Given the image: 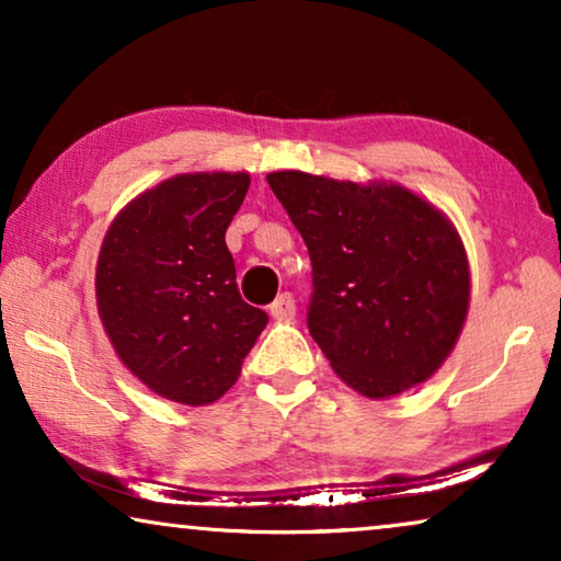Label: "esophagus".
<instances>
[{"mask_svg":"<svg viewBox=\"0 0 561 561\" xmlns=\"http://www.w3.org/2000/svg\"><path fill=\"white\" fill-rule=\"evenodd\" d=\"M271 317L275 321H290L296 317V301L290 294H280L275 301L271 304Z\"/></svg>","mask_w":561,"mask_h":561,"instance_id":"esophagus-1","label":"esophagus"}]
</instances>
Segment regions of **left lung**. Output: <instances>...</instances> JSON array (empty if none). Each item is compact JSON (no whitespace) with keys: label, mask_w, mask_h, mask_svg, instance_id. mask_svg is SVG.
<instances>
[{"label":"left lung","mask_w":561,"mask_h":561,"mask_svg":"<svg viewBox=\"0 0 561 561\" xmlns=\"http://www.w3.org/2000/svg\"><path fill=\"white\" fill-rule=\"evenodd\" d=\"M313 267L309 332L332 370L382 401L432 378L470 309V263L447 214L393 181L267 173Z\"/></svg>","instance_id":"left-lung-1"}]
</instances>
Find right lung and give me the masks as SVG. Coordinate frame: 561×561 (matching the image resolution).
Returning a JSON list of instances; mask_svg holds the SVG:
<instances>
[{"label":"right lung","mask_w":561,"mask_h":561,"mask_svg":"<svg viewBox=\"0 0 561 561\" xmlns=\"http://www.w3.org/2000/svg\"><path fill=\"white\" fill-rule=\"evenodd\" d=\"M250 173H179L137 194L106 229L96 311L122 365L183 405L219 401L267 324L244 304L225 232Z\"/></svg>","instance_id":"right-lung-1"}]
</instances>
